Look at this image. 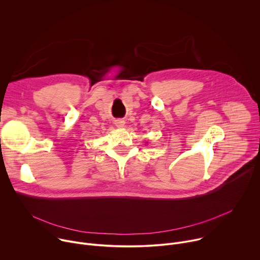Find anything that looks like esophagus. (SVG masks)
<instances>
[{"instance_id":"1","label":"esophagus","mask_w":260,"mask_h":260,"mask_svg":"<svg viewBox=\"0 0 260 260\" xmlns=\"http://www.w3.org/2000/svg\"><path fill=\"white\" fill-rule=\"evenodd\" d=\"M125 124V121L124 120H121V119H118V120H115V125L118 127V128H122Z\"/></svg>"}]
</instances>
